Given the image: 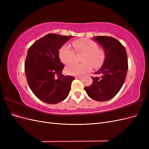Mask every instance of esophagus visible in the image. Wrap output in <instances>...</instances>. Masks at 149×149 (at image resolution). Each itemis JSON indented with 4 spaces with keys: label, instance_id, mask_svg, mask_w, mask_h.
<instances>
[{
    "label": "esophagus",
    "instance_id": "34e87169",
    "mask_svg": "<svg viewBox=\"0 0 149 149\" xmlns=\"http://www.w3.org/2000/svg\"><path fill=\"white\" fill-rule=\"evenodd\" d=\"M76 79H82V76H76Z\"/></svg>",
    "mask_w": 149,
    "mask_h": 149
}]
</instances>
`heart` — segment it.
Returning a JSON list of instances; mask_svg holds the SVG:
<instances>
[{
	"label": "heart",
	"instance_id": "obj_1",
	"mask_svg": "<svg viewBox=\"0 0 149 149\" xmlns=\"http://www.w3.org/2000/svg\"><path fill=\"white\" fill-rule=\"evenodd\" d=\"M75 52L69 45L65 44L60 49L59 55L61 61L66 65L73 63L76 53H83L82 63H73L66 68L68 74L72 75H83L94 68H100L105 60V53L101 49L97 48V43L91 40L83 38L76 40L72 43Z\"/></svg>",
	"mask_w": 149,
	"mask_h": 149
}]
</instances>
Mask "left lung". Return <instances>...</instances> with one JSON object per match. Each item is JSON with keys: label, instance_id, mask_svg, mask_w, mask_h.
I'll return each mask as SVG.
<instances>
[{"label": "left lung", "instance_id": "obj_1", "mask_svg": "<svg viewBox=\"0 0 149 149\" xmlns=\"http://www.w3.org/2000/svg\"><path fill=\"white\" fill-rule=\"evenodd\" d=\"M94 39L102 46L106 58L100 70L95 73L101 77H91L93 84L84 89L93 100L106 101L113 98L123 86L128 69L127 55L125 47L113 37L97 36Z\"/></svg>", "mask_w": 149, "mask_h": 149}]
</instances>
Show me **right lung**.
I'll return each instance as SVG.
<instances>
[{
  "instance_id": "obj_1",
  "label": "right lung",
  "mask_w": 149,
  "mask_h": 149,
  "mask_svg": "<svg viewBox=\"0 0 149 149\" xmlns=\"http://www.w3.org/2000/svg\"><path fill=\"white\" fill-rule=\"evenodd\" d=\"M72 36L49 33L36 41L29 48L25 72L30 89L35 96L48 104H56L66 98L74 76L62 74L64 65L59 49Z\"/></svg>"
}]
</instances>
